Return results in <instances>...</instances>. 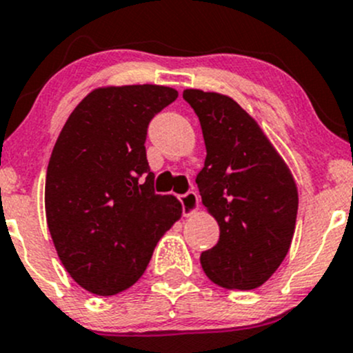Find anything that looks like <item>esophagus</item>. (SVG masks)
Returning <instances> with one entry per match:
<instances>
[{
    "mask_svg": "<svg viewBox=\"0 0 353 353\" xmlns=\"http://www.w3.org/2000/svg\"><path fill=\"white\" fill-rule=\"evenodd\" d=\"M178 201L181 203V209H183L185 216H190V214H194L199 209V197L194 190H188L187 194L180 195Z\"/></svg>",
    "mask_w": 353,
    "mask_h": 353,
    "instance_id": "obj_1",
    "label": "esophagus"
}]
</instances>
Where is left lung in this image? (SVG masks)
Listing matches in <instances>:
<instances>
[{"instance_id":"obj_1","label":"left lung","mask_w":353,"mask_h":353,"mask_svg":"<svg viewBox=\"0 0 353 353\" xmlns=\"http://www.w3.org/2000/svg\"><path fill=\"white\" fill-rule=\"evenodd\" d=\"M183 100L197 114L207 150L195 181L202 203L219 224V241L202 252V268L221 287L256 289L290 248L299 203L294 178L232 98L185 90Z\"/></svg>"}]
</instances>
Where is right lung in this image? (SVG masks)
Instances as JSON below:
<instances>
[{
	"instance_id": "1",
	"label": "right lung",
	"mask_w": 353,
	"mask_h": 353,
	"mask_svg": "<svg viewBox=\"0 0 353 353\" xmlns=\"http://www.w3.org/2000/svg\"><path fill=\"white\" fill-rule=\"evenodd\" d=\"M176 97L158 85L98 88L57 137L46 176L47 226L68 274L97 296L136 284L180 219V202L154 192L144 146L152 117Z\"/></svg>"
}]
</instances>
